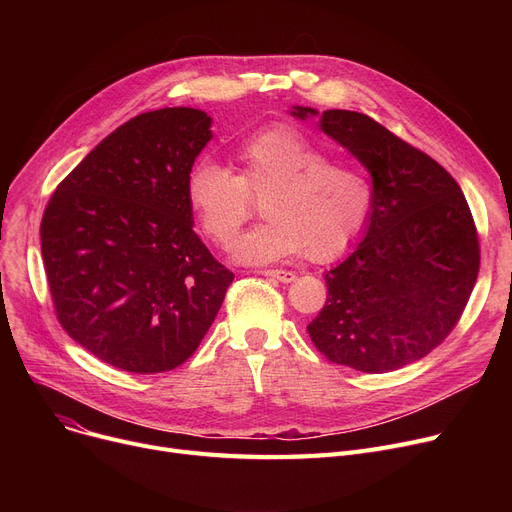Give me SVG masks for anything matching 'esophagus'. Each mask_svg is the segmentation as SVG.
I'll list each match as a JSON object with an SVG mask.
<instances>
[{"label":"esophagus","mask_w":512,"mask_h":512,"mask_svg":"<svg viewBox=\"0 0 512 512\" xmlns=\"http://www.w3.org/2000/svg\"><path fill=\"white\" fill-rule=\"evenodd\" d=\"M265 278H270V280H276V282H282V284H288V282H292L294 276L292 272H286V270H263L261 272Z\"/></svg>","instance_id":"obj_1"}]
</instances>
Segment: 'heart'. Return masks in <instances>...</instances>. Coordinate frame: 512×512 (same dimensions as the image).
Wrapping results in <instances>:
<instances>
[{
    "mask_svg": "<svg viewBox=\"0 0 512 512\" xmlns=\"http://www.w3.org/2000/svg\"><path fill=\"white\" fill-rule=\"evenodd\" d=\"M328 153L305 132L278 126L253 134L234 151L236 174L203 159L186 176V201L203 234L228 249L261 199L265 222L242 236L234 259L265 265L307 253L338 257L357 240L373 209L367 174Z\"/></svg>",
    "mask_w": 512,
    "mask_h": 512,
    "instance_id": "obj_1",
    "label": "heart"
}]
</instances>
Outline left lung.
<instances>
[{
    "label": "left lung",
    "instance_id": "obj_1",
    "mask_svg": "<svg viewBox=\"0 0 512 512\" xmlns=\"http://www.w3.org/2000/svg\"><path fill=\"white\" fill-rule=\"evenodd\" d=\"M355 155L373 180L363 240L330 272L307 326L321 355L363 373L423 359L452 332L479 272V240L456 180L373 118L292 107Z\"/></svg>",
    "mask_w": 512,
    "mask_h": 512
}]
</instances>
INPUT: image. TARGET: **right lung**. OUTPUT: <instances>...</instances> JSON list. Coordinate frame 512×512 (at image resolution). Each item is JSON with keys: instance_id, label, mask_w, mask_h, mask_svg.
Segmentation results:
<instances>
[{"instance_id": "1", "label": "right lung", "mask_w": 512, "mask_h": 512, "mask_svg": "<svg viewBox=\"0 0 512 512\" xmlns=\"http://www.w3.org/2000/svg\"><path fill=\"white\" fill-rule=\"evenodd\" d=\"M209 128L193 107L139 114L80 161L45 207L41 253L60 324L122 371L182 365L234 280L195 234L186 201Z\"/></svg>"}]
</instances>
